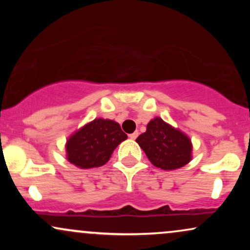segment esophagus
Returning a JSON list of instances; mask_svg holds the SVG:
<instances>
[{
    "mask_svg": "<svg viewBox=\"0 0 250 250\" xmlns=\"http://www.w3.org/2000/svg\"><path fill=\"white\" fill-rule=\"evenodd\" d=\"M137 136H139V131H135V133H133V134L129 135V137H130L131 140H135V139H136Z\"/></svg>",
    "mask_w": 250,
    "mask_h": 250,
    "instance_id": "esophagus-1",
    "label": "esophagus"
}]
</instances>
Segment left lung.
<instances>
[{
	"label": "left lung",
	"mask_w": 250,
	"mask_h": 250,
	"mask_svg": "<svg viewBox=\"0 0 250 250\" xmlns=\"http://www.w3.org/2000/svg\"><path fill=\"white\" fill-rule=\"evenodd\" d=\"M136 142L149 161L163 170L179 169L191 160L190 139L160 117H155L148 123L146 133L140 135Z\"/></svg>",
	"instance_id": "obj_1"
}]
</instances>
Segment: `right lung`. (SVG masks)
<instances>
[{
  "label": "right lung",
  "mask_w": 250,
  "mask_h": 250,
  "mask_svg": "<svg viewBox=\"0 0 250 250\" xmlns=\"http://www.w3.org/2000/svg\"><path fill=\"white\" fill-rule=\"evenodd\" d=\"M127 137L117 122L101 117L95 119L67 140V160L82 169L101 167L109 161L115 148Z\"/></svg>",
  "instance_id": "right-lung-1"
}]
</instances>
